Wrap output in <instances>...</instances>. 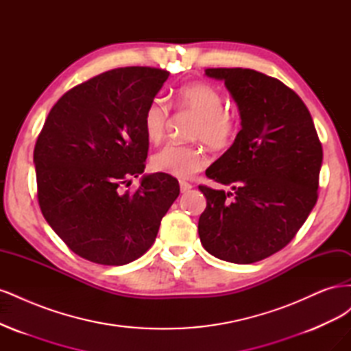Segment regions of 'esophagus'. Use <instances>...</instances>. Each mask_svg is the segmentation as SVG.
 I'll return each mask as SVG.
<instances>
[{
    "label": "esophagus",
    "instance_id": "obj_1",
    "mask_svg": "<svg viewBox=\"0 0 351 351\" xmlns=\"http://www.w3.org/2000/svg\"><path fill=\"white\" fill-rule=\"evenodd\" d=\"M180 190H182V193H187L192 190V184L187 182H180Z\"/></svg>",
    "mask_w": 351,
    "mask_h": 351
}]
</instances>
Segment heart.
Returning a JSON list of instances; mask_svg holds the SVG:
<instances>
[{"label": "heart", "mask_w": 351, "mask_h": 351, "mask_svg": "<svg viewBox=\"0 0 351 351\" xmlns=\"http://www.w3.org/2000/svg\"><path fill=\"white\" fill-rule=\"evenodd\" d=\"M174 105L178 110L196 115L192 130L193 139L204 141L215 151H224L234 143L239 134V119L226 110V101L221 92L208 83H187L174 95ZM171 107L167 99L156 97L146 105L142 117V127L146 139L158 143L165 136ZM152 168L178 178H189L204 169L208 156L195 143H168L151 159Z\"/></svg>", "instance_id": "heart-1"}]
</instances>
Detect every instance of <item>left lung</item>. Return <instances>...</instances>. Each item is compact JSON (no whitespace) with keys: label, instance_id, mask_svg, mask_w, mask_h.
Returning <instances> with one entry per match:
<instances>
[{"label":"left lung","instance_id":"left-lung-1","mask_svg":"<svg viewBox=\"0 0 351 351\" xmlns=\"http://www.w3.org/2000/svg\"><path fill=\"white\" fill-rule=\"evenodd\" d=\"M239 105L241 130L206 177L234 192L199 186L206 208L199 237L215 258L253 263L277 253L317 200L322 145L312 115L293 89L250 69H206Z\"/></svg>","mask_w":351,"mask_h":351}]
</instances>
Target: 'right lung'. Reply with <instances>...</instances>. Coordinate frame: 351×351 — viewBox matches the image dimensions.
<instances>
[{"label":"right lung","mask_w":351,"mask_h":351,"mask_svg":"<svg viewBox=\"0 0 351 351\" xmlns=\"http://www.w3.org/2000/svg\"><path fill=\"white\" fill-rule=\"evenodd\" d=\"M169 71L120 67L67 90L51 108L34 151L42 215L67 247L93 263L119 267L154 244L180 193L168 174L145 176L149 149L142 117Z\"/></svg>","instance_id":"1"}]
</instances>
